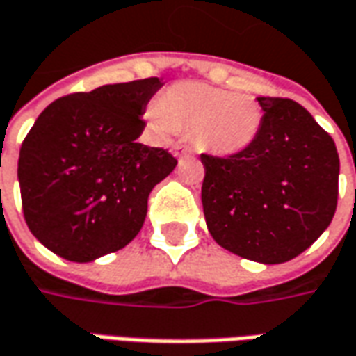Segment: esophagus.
<instances>
[{
	"label": "esophagus",
	"mask_w": 356,
	"mask_h": 356,
	"mask_svg": "<svg viewBox=\"0 0 356 356\" xmlns=\"http://www.w3.org/2000/svg\"><path fill=\"white\" fill-rule=\"evenodd\" d=\"M173 152H175V156H185V154L191 152V148H186L183 144H175L173 146Z\"/></svg>",
	"instance_id": "obj_1"
}]
</instances>
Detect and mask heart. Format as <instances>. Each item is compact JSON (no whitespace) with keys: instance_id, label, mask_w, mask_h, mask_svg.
<instances>
[{"instance_id":"1","label":"heart","mask_w":356,"mask_h":356,"mask_svg":"<svg viewBox=\"0 0 356 356\" xmlns=\"http://www.w3.org/2000/svg\"><path fill=\"white\" fill-rule=\"evenodd\" d=\"M148 118L165 133L193 131L204 150L237 154L258 135L262 109L250 94H233L204 83H179L161 94Z\"/></svg>"}]
</instances>
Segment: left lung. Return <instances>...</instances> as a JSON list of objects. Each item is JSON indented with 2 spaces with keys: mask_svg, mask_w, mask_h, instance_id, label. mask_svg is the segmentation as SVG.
<instances>
[{
  "mask_svg": "<svg viewBox=\"0 0 356 356\" xmlns=\"http://www.w3.org/2000/svg\"><path fill=\"white\" fill-rule=\"evenodd\" d=\"M262 125L245 150L202 154V208L213 241L233 254L282 264L332 223L339 156L332 136L289 98L262 96Z\"/></svg>",
  "mask_w": 356,
  "mask_h": 356,
  "instance_id": "left-lung-1",
  "label": "left lung"
}]
</instances>
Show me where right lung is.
I'll use <instances>...</instances> for the list:
<instances>
[{
    "label": "right lung",
    "instance_id": "1",
    "mask_svg": "<svg viewBox=\"0 0 356 356\" xmlns=\"http://www.w3.org/2000/svg\"><path fill=\"white\" fill-rule=\"evenodd\" d=\"M158 76L74 92L49 104L19 154L22 213L57 256L92 262L143 229L148 195L175 170L163 148L144 146L146 104Z\"/></svg>",
    "mask_w": 356,
    "mask_h": 356
}]
</instances>
